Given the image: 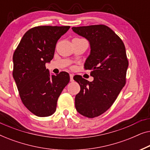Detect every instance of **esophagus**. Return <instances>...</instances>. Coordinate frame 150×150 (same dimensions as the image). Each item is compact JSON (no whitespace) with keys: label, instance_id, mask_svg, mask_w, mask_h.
Wrapping results in <instances>:
<instances>
[{"label":"esophagus","instance_id":"1","mask_svg":"<svg viewBox=\"0 0 150 150\" xmlns=\"http://www.w3.org/2000/svg\"><path fill=\"white\" fill-rule=\"evenodd\" d=\"M69 77H70V81L73 82L74 81V79H73L74 74H69Z\"/></svg>","mask_w":150,"mask_h":150}]
</instances>
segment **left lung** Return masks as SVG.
<instances>
[{
	"label": "left lung",
	"instance_id": "left-lung-1",
	"mask_svg": "<svg viewBox=\"0 0 150 150\" xmlns=\"http://www.w3.org/2000/svg\"><path fill=\"white\" fill-rule=\"evenodd\" d=\"M80 36L89 41L90 54L85 69H91L92 82L81 76L74 77L81 91L75 97L76 109L89 118L106 112L117 98L126 84L128 61L126 48L120 37L103 24L72 27Z\"/></svg>",
	"mask_w": 150,
	"mask_h": 150
}]
</instances>
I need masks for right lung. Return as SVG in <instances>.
<instances>
[{
	"label": "right lung",
	"instance_id": "obj_1",
	"mask_svg": "<svg viewBox=\"0 0 150 150\" xmlns=\"http://www.w3.org/2000/svg\"><path fill=\"white\" fill-rule=\"evenodd\" d=\"M69 26H40L26 32L13 53V77L22 103L32 113L48 117L69 82L65 71L50 75L46 63L53 59L57 41Z\"/></svg>",
	"mask_w": 150,
	"mask_h": 150
}]
</instances>
